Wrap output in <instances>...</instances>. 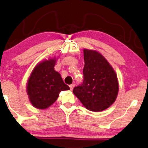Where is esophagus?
<instances>
[{"instance_id": "obj_1", "label": "esophagus", "mask_w": 148, "mask_h": 148, "mask_svg": "<svg viewBox=\"0 0 148 148\" xmlns=\"http://www.w3.org/2000/svg\"><path fill=\"white\" fill-rule=\"evenodd\" d=\"M74 86H75V84H70V85H69L70 89H71V90H73V88H74Z\"/></svg>"}]
</instances>
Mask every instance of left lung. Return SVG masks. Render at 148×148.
<instances>
[{
  "label": "left lung",
  "instance_id": "8db88e82",
  "mask_svg": "<svg viewBox=\"0 0 148 148\" xmlns=\"http://www.w3.org/2000/svg\"><path fill=\"white\" fill-rule=\"evenodd\" d=\"M83 81L73 92L87 110L101 111L117 98L119 84L115 72L102 55L84 49Z\"/></svg>",
  "mask_w": 148,
  "mask_h": 148
}]
</instances>
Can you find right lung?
Returning a JSON list of instances; mask_svg holds the SVG:
<instances>
[{
	"label": "right lung",
	"mask_w": 148,
	"mask_h": 148,
	"mask_svg": "<svg viewBox=\"0 0 148 148\" xmlns=\"http://www.w3.org/2000/svg\"><path fill=\"white\" fill-rule=\"evenodd\" d=\"M56 60H45L35 67L29 79L27 92L35 108L46 109L55 102L60 92L69 90L59 73L54 70Z\"/></svg>",
	"instance_id": "obj_1"
}]
</instances>
